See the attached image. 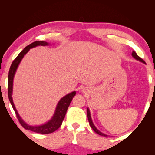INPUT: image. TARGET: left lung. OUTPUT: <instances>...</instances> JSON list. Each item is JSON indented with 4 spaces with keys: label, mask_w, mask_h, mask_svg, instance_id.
I'll return each instance as SVG.
<instances>
[{
    "label": "left lung",
    "mask_w": 155,
    "mask_h": 155,
    "mask_svg": "<svg viewBox=\"0 0 155 155\" xmlns=\"http://www.w3.org/2000/svg\"><path fill=\"white\" fill-rule=\"evenodd\" d=\"M132 56H133L134 58L136 59V60L140 61V62L143 63H145V61H143V59H142V58H140V57H139L138 56H137V54H136V53H135V51H133V53H132ZM87 118H88L89 123H90V125L91 128H92L93 129V130H94V132L96 133H97V134H99V135H101V136H104V137L108 136L107 135H106V134H104V133L100 132V131H99V130H98V129H97V128H96V127L94 126V124H93V122H92V118H91L90 111V110H89L88 108H87Z\"/></svg>",
    "instance_id": "left-lung-1"
}]
</instances>
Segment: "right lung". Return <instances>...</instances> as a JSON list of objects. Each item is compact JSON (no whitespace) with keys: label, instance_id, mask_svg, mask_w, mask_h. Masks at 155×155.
<instances>
[{"label":"right lung","instance_id":"1","mask_svg":"<svg viewBox=\"0 0 155 155\" xmlns=\"http://www.w3.org/2000/svg\"><path fill=\"white\" fill-rule=\"evenodd\" d=\"M48 43L46 41H37L33 42L29 45L27 46L22 51H21L18 56L16 57V58L13 61V62L12 63L11 65H10V70H9V73H8V98H9L10 102L11 104L12 108H13L15 112L16 116L18 118V119L20 122V124L22 125L23 128L27 129V130H29L33 132L37 133H41V134H48V133H51L54 131H56L57 129L59 128V127L61 126L63 119H64L65 114L70 104H71V101L73 100V98L76 94L75 91L74 92L69 93L67 95H65V97H63V98L60 99V101H58V104L56 106V111L54 112V116L51 118V119L48 120V122H46V124L41 126H29V125L27 124L24 120H23L18 113L15 107L13 100L12 98V86H13V79L15 74L18 69V67L19 64H20V61H22L23 57L27 52L29 51V50L31 48L36 47L37 46H47L48 45Z\"/></svg>","mask_w":155,"mask_h":155}]
</instances>
